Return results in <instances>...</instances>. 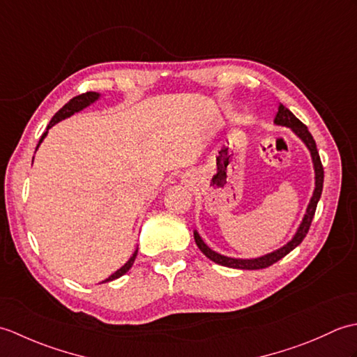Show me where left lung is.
I'll use <instances>...</instances> for the list:
<instances>
[{"instance_id": "1", "label": "left lung", "mask_w": 357, "mask_h": 357, "mask_svg": "<svg viewBox=\"0 0 357 357\" xmlns=\"http://www.w3.org/2000/svg\"><path fill=\"white\" fill-rule=\"evenodd\" d=\"M275 123L279 124V126L290 127L291 130L296 135H298L302 141L305 142V146L308 147V150L312 151V158H313V164H314V173H316V188H314L313 198L308 204L307 213H305L304 219H302V224L299 225L298 233L294 234V238L290 242H288L287 245H284L282 248H279V250H276V252H273L270 255H265L262 257H257V259H234V257H227V256L219 255V253L213 252L211 248H208L206 244H204V241L201 239L198 231H195V242H196V245L199 247L201 252L206 255L208 259H211L219 265H224V267L241 268V270H259V268L270 267V265L278 262L279 259H282L284 256H287L288 253L291 252V250H294L296 247L301 244L302 241H304V238L307 236V233L310 230V225H312V221L314 218L317 202H319V199H321L322 187H324V167H322V162H321L319 151H317V147H316V142L313 139L312 133L308 132L307 126L302 124L301 121L296 118L287 107H284L282 104H279L276 116H275Z\"/></svg>"}]
</instances>
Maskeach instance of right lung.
Wrapping results in <instances>:
<instances>
[{"mask_svg":"<svg viewBox=\"0 0 357 357\" xmlns=\"http://www.w3.org/2000/svg\"><path fill=\"white\" fill-rule=\"evenodd\" d=\"M98 96H100V95L95 93V92H87V93H81V95H78V96L72 98V100H70L69 102H67L63 109H59V110L55 113V116L52 118V121H50L49 126H47V130H49V128H50L52 126H55L56 123H59V121H63V119H66V118H69L70 115H73L75 112H79V110H82L84 107H87L89 104H92L95 100H98ZM47 130H45V132L43 133L40 142H38V146H40L41 141L45 138V135H47ZM38 146H36V149H38ZM136 255H138V250H136V252L133 253V256L130 257V259H128V262H127L126 265H123V267H121L118 271L113 273V275L109 276L107 279H105L104 282H110V280H115V279L121 278L123 275H126V273H127L128 270H130V267L133 265V262H135V259H136Z\"/></svg>","mask_w":357,"mask_h":357,"instance_id":"add662e5","label":"right lung"}]
</instances>
